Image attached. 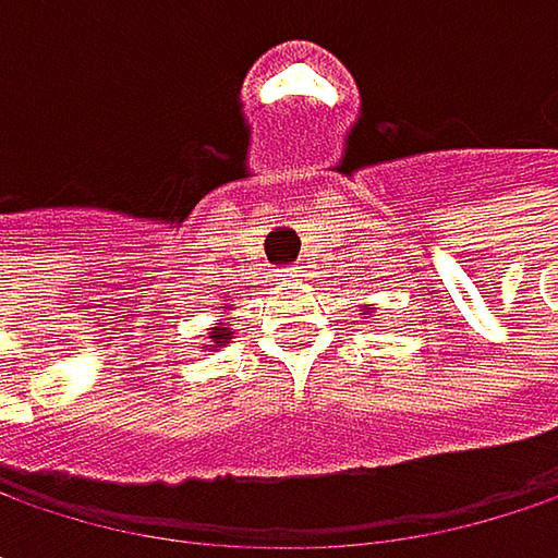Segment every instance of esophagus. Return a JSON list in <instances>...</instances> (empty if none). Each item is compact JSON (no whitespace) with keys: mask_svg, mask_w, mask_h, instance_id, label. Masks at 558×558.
<instances>
[{"mask_svg":"<svg viewBox=\"0 0 558 558\" xmlns=\"http://www.w3.org/2000/svg\"><path fill=\"white\" fill-rule=\"evenodd\" d=\"M278 278L283 280V283H296V280L303 278V275H300V268H293V265H287V268H280Z\"/></svg>","mask_w":558,"mask_h":558,"instance_id":"34e87169","label":"esophagus"}]
</instances>
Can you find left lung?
<instances>
[{"mask_svg":"<svg viewBox=\"0 0 558 558\" xmlns=\"http://www.w3.org/2000/svg\"><path fill=\"white\" fill-rule=\"evenodd\" d=\"M375 313H378V306H375V303H365V313H362V319L368 323V319H372Z\"/></svg>","mask_w":558,"mask_h":558,"instance_id":"obj_1","label":"left lung"}]
</instances>
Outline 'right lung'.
I'll return each mask as SVG.
<instances>
[{
	"label": "right lung",
	"instance_id": "right-lung-1",
	"mask_svg": "<svg viewBox=\"0 0 558 558\" xmlns=\"http://www.w3.org/2000/svg\"><path fill=\"white\" fill-rule=\"evenodd\" d=\"M232 323H213L209 326V332H206V342L199 345V349H206V352H219V349H226V342H232Z\"/></svg>",
	"mask_w": 558,
	"mask_h": 558
}]
</instances>
